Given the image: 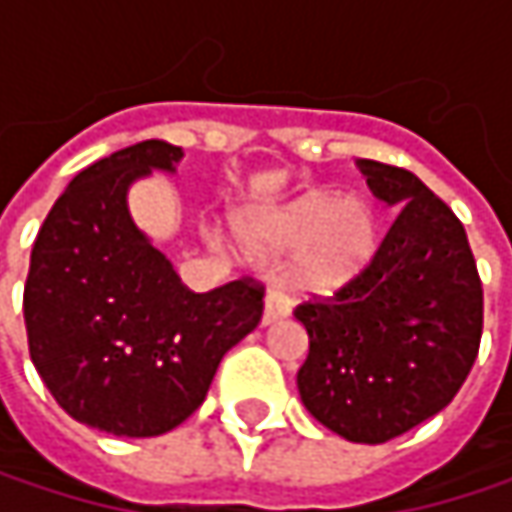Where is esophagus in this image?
Here are the masks:
<instances>
[{
	"label": "esophagus",
	"mask_w": 512,
	"mask_h": 512,
	"mask_svg": "<svg viewBox=\"0 0 512 512\" xmlns=\"http://www.w3.org/2000/svg\"><path fill=\"white\" fill-rule=\"evenodd\" d=\"M281 317H287V299L278 290H269L266 299H263V317H260V323L269 326V323H275Z\"/></svg>",
	"instance_id": "1"
}]
</instances>
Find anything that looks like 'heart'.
I'll use <instances>...</instances> for the list:
<instances>
[{"mask_svg":"<svg viewBox=\"0 0 512 512\" xmlns=\"http://www.w3.org/2000/svg\"><path fill=\"white\" fill-rule=\"evenodd\" d=\"M243 252L260 263L284 260L293 290L329 296L361 278L379 255V219L367 201L332 189H308L269 210L231 219Z\"/></svg>","mask_w":512,"mask_h":512,"instance_id":"b5f03b06","label":"heart"}]
</instances>
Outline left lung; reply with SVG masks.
I'll return each instance as SVG.
<instances>
[{
	"instance_id": "8db88e82",
	"label": "left lung",
	"mask_w": 512,
	"mask_h": 512,
	"mask_svg": "<svg viewBox=\"0 0 512 512\" xmlns=\"http://www.w3.org/2000/svg\"><path fill=\"white\" fill-rule=\"evenodd\" d=\"M358 168L400 213L361 278L293 311L308 332L296 385L323 427L382 445L457 397L480 350L483 287L465 228L439 195L406 168Z\"/></svg>"
}]
</instances>
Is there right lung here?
Returning a JSON list of instances; mask_svg holds the SVG:
<instances>
[{
	"label": "right lung",
	"instance_id": "add662e5",
	"mask_svg": "<svg viewBox=\"0 0 512 512\" xmlns=\"http://www.w3.org/2000/svg\"><path fill=\"white\" fill-rule=\"evenodd\" d=\"M180 156L148 139L82 168L32 249L23 290L32 364L73 421L112 436L148 439L183 424L263 314V284L192 293L136 228L130 183L174 171Z\"/></svg>",
	"mask_w": 512,
	"mask_h": 512
}]
</instances>
